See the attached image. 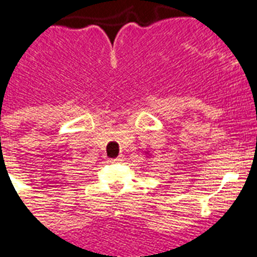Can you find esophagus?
<instances>
[{
    "instance_id": "34e87169",
    "label": "esophagus",
    "mask_w": 257,
    "mask_h": 257,
    "mask_svg": "<svg viewBox=\"0 0 257 257\" xmlns=\"http://www.w3.org/2000/svg\"><path fill=\"white\" fill-rule=\"evenodd\" d=\"M122 156H117V158H113V159H110L109 162H111V163H118V162H122Z\"/></svg>"
}]
</instances>
